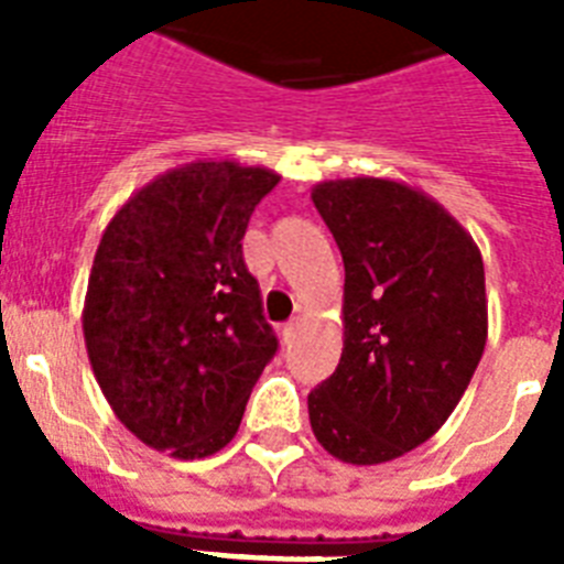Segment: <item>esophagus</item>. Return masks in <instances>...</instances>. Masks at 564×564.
<instances>
[{
	"mask_svg": "<svg viewBox=\"0 0 564 564\" xmlns=\"http://www.w3.org/2000/svg\"><path fill=\"white\" fill-rule=\"evenodd\" d=\"M299 327H301L299 318H292V322H286V325L281 327V339H283V343H292V339H295V334H299Z\"/></svg>",
	"mask_w": 564,
	"mask_h": 564,
	"instance_id": "esophagus-1",
	"label": "esophagus"
}]
</instances>
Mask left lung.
Instances as JSON below:
<instances>
[{"instance_id":"left-lung-1","label":"left lung","mask_w":564,"mask_h":564,"mask_svg":"<svg viewBox=\"0 0 564 564\" xmlns=\"http://www.w3.org/2000/svg\"><path fill=\"white\" fill-rule=\"evenodd\" d=\"M313 204L343 251L345 343L310 392V424L343 463H389L427 442L471 383L489 336L480 248L398 181H325Z\"/></svg>"}]
</instances>
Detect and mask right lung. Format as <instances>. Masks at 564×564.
Listing matches in <instances>:
<instances>
[{
    "mask_svg": "<svg viewBox=\"0 0 564 564\" xmlns=\"http://www.w3.org/2000/svg\"><path fill=\"white\" fill-rule=\"evenodd\" d=\"M281 175L198 161L137 189L101 234L84 343L117 419L154 451L202 459L237 436L278 336L242 260Z\"/></svg>",
    "mask_w": 564,
    "mask_h": 564,
    "instance_id": "right-lung-1",
    "label": "right lung"
}]
</instances>
